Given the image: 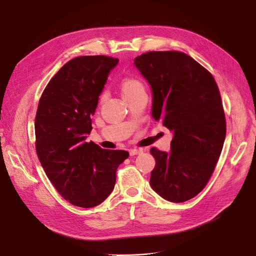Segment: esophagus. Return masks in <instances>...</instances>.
Segmentation results:
<instances>
[{"instance_id":"34e87169","label":"esophagus","mask_w":256,"mask_h":256,"mask_svg":"<svg viewBox=\"0 0 256 256\" xmlns=\"http://www.w3.org/2000/svg\"><path fill=\"white\" fill-rule=\"evenodd\" d=\"M143 150H137V148H132V150H130V154L132 156H137V154H142Z\"/></svg>"}]
</instances>
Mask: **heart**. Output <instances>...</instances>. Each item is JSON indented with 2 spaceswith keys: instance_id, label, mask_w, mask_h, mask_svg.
Here are the masks:
<instances>
[{
  "instance_id": "heart-1",
  "label": "heart",
  "mask_w": 256,
  "mask_h": 256,
  "mask_svg": "<svg viewBox=\"0 0 256 256\" xmlns=\"http://www.w3.org/2000/svg\"><path fill=\"white\" fill-rule=\"evenodd\" d=\"M120 89L124 100L134 98L141 93H145V88L141 80L134 78H124L122 82L120 83Z\"/></svg>"
}]
</instances>
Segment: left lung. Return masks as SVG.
Returning a JSON list of instances; mask_svg holds the SVG:
<instances>
[{
    "instance_id": "8db88e82",
    "label": "left lung",
    "mask_w": 256,
    "mask_h": 256,
    "mask_svg": "<svg viewBox=\"0 0 256 256\" xmlns=\"http://www.w3.org/2000/svg\"><path fill=\"white\" fill-rule=\"evenodd\" d=\"M152 92V115L173 132L170 152L154 147L150 186L184 202L204 190L221 154L226 121L212 76L182 52H148L134 62Z\"/></svg>"
}]
</instances>
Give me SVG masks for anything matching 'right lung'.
<instances>
[{
	"mask_svg": "<svg viewBox=\"0 0 256 256\" xmlns=\"http://www.w3.org/2000/svg\"><path fill=\"white\" fill-rule=\"evenodd\" d=\"M118 59L76 57L52 78L35 117L36 152L60 195L80 208H93L109 196L116 170L130 154L86 142L98 96Z\"/></svg>",
	"mask_w": 256,
	"mask_h": 256,
	"instance_id": "add662e5",
	"label": "right lung"
}]
</instances>
